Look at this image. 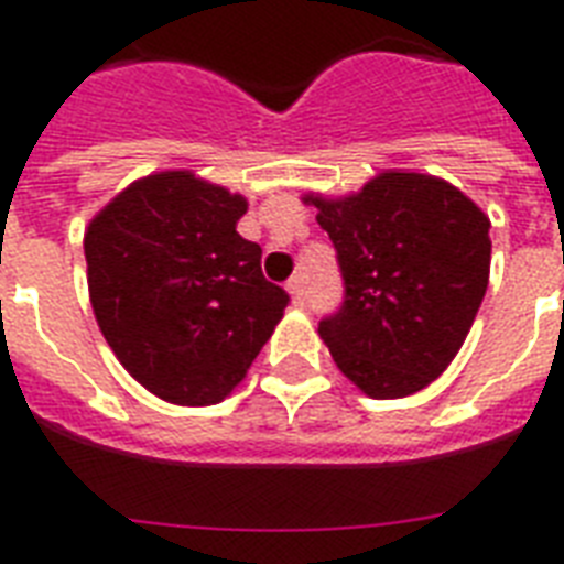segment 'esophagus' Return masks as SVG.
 Returning <instances> with one entry per match:
<instances>
[{"label":"esophagus","instance_id":"1","mask_svg":"<svg viewBox=\"0 0 564 564\" xmlns=\"http://www.w3.org/2000/svg\"><path fill=\"white\" fill-rule=\"evenodd\" d=\"M286 290H290L295 304H304V301H307V281H304V274H295V278L286 283Z\"/></svg>","mask_w":564,"mask_h":564}]
</instances>
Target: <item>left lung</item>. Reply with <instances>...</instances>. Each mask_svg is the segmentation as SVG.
<instances>
[{
	"label": "left lung",
	"mask_w": 564,
	"mask_h": 564,
	"mask_svg": "<svg viewBox=\"0 0 564 564\" xmlns=\"http://www.w3.org/2000/svg\"><path fill=\"white\" fill-rule=\"evenodd\" d=\"M343 304L318 334L371 398H403L436 380L463 348L489 286L486 213L447 181L383 172L357 195L325 202Z\"/></svg>",
	"instance_id": "8db88e82"
}]
</instances>
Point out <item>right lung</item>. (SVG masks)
I'll list each match as a JSON object with an SVG mask.
<instances>
[{"label":"right lung","instance_id":"right-lung-1","mask_svg":"<svg viewBox=\"0 0 564 564\" xmlns=\"http://www.w3.org/2000/svg\"><path fill=\"white\" fill-rule=\"evenodd\" d=\"M242 213V195L161 172L119 193L84 234L101 334L163 401L219 403L290 304L263 278V248L237 234Z\"/></svg>","mask_w":564,"mask_h":564}]
</instances>
